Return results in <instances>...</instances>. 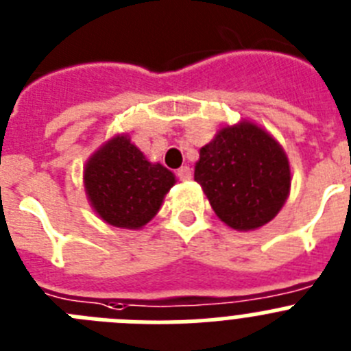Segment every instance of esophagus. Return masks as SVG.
<instances>
[{
	"mask_svg": "<svg viewBox=\"0 0 351 351\" xmlns=\"http://www.w3.org/2000/svg\"><path fill=\"white\" fill-rule=\"evenodd\" d=\"M191 176H193V173H191L190 167H181V169L178 170V178L181 179V181H190Z\"/></svg>",
	"mask_w": 351,
	"mask_h": 351,
	"instance_id": "1",
	"label": "esophagus"
}]
</instances>
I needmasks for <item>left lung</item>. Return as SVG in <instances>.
I'll use <instances>...</instances> for the list:
<instances>
[{
  "label": "left lung",
  "mask_w": 351,
  "mask_h": 351,
  "mask_svg": "<svg viewBox=\"0 0 351 351\" xmlns=\"http://www.w3.org/2000/svg\"><path fill=\"white\" fill-rule=\"evenodd\" d=\"M198 154L195 181L226 226L250 232L278 216L291 172L285 149L267 130L250 119L226 125Z\"/></svg>",
  "instance_id": "obj_1"
}]
</instances>
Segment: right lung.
<instances>
[{"mask_svg":"<svg viewBox=\"0 0 351 351\" xmlns=\"http://www.w3.org/2000/svg\"><path fill=\"white\" fill-rule=\"evenodd\" d=\"M176 176L151 163L126 133L114 135L84 165V190L95 213L116 228L138 230L160 210Z\"/></svg>","mask_w":351,"mask_h":351,"instance_id":"1","label":"right lung"}]
</instances>
